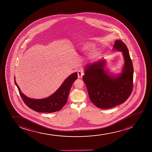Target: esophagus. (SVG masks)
Returning <instances> with one entry per match:
<instances>
[{
	"mask_svg": "<svg viewBox=\"0 0 152 152\" xmlns=\"http://www.w3.org/2000/svg\"><path fill=\"white\" fill-rule=\"evenodd\" d=\"M84 72L82 70H79L77 72V75H78V77L79 78H81L83 77V75H84Z\"/></svg>",
	"mask_w": 152,
	"mask_h": 152,
	"instance_id": "obj_1",
	"label": "esophagus"
}]
</instances>
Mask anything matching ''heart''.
Instances as JSON below:
<instances>
[{"label": "heart", "mask_w": 152, "mask_h": 152, "mask_svg": "<svg viewBox=\"0 0 152 152\" xmlns=\"http://www.w3.org/2000/svg\"><path fill=\"white\" fill-rule=\"evenodd\" d=\"M86 49H89V48H87ZM97 53H93V54L92 55V56L93 57H95V56H97Z\"/></svg>", "instance_id": "obj_1"}]
</instances>
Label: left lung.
Here are the masks:
<instances>
[{
  "label": "left lung",
  "mask_w": 152,
  "mask_h": 152,
  "mask_svg": "<svg viewBox=\"0 0 152 152\" xmlns=\"http://www.w3.org/2000/svg\"><path fill=\"white\" fill-rule=\"evenodd\" d=\"M113 49L122 52L125 59L123 72L116 77L104 71V60L86 66L83 77L90 99L96 107L107 109L124 103L131 95L133 84V67L129 51L121 40H115Z\"/></svg>",
  "instance_id": "8db88e82"
}]
</instances>
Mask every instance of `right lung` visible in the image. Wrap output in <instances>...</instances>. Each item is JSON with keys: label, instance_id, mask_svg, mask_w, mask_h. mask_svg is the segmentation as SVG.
<instances>
[{"label": "right lung", "instance_id": "right-lung-1", "mask_svg": "<svg viewBox=\"0 0 152 152\" xmlns=\"http://www.w3.org/2000/svg\"><path fill=\"white\" fill-rule=\"evenodd\" d=\"M77 78V72L72 74L64 80L53 94L42 99H34L27 97L21 92L15 80V83L17 87L20 96L27 107L38 113H51L61 110L66 104L72 85Z\"/></svg>", "mask_w": 152, "mask_h": 152}]
</instances>
